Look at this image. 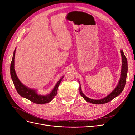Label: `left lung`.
I'll return each mask as SVG.
<instances>
[{
	"label": "left lung",
	"mask_w": 135,
	"mask_h": 135,
	"mask_svg": "<svg viewBox=\"0 0 135 135\" xmlns=\"http://www.w3.org/2000/svg\"><path fill=\"white\" fill-rule=\"evenodd\" d=\"M121 56L122 58V69H121V75L120 79L118 81V83L117 85V87L115 89L110 93V94L105 97L103 99L100 100H94L90 99V98L87 97L86 96L84 95V93L81 91L80 85L79 86V92L80 95L83 97V99L88 103H90L93 104H103L107 103L108 102L112 100L114 98L117 96H119L121 92L123 91V89L125 87L127 75V71H128V64L127 60L126 57V56L124 54L123 50H120Z\"/></svg>",
	"instance_id": "8db88e82"
}]
</instances>
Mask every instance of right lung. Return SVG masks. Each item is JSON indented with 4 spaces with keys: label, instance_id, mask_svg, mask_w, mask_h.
I'll use <instances>...</instances> for the list:
<instances>
[{
    "label": "right lung",
    "instance_id": "1",
    "mask_svg": "<svg viewBox=\"0 0 135 135\" xmlns=\"http://www.w3.org/2000/svg\"><path fill=\"white\" fill-rule=\"evenodd\" d=\"M16 50L13 52V57H12V60L11 63V68H10V72H11V78L13 81V83L14 84L15 87L16 89V91L18 92L19 95L27 99V100H30L32 102H33L34 103L37 104H46L48 103H50L51 101L54 97L57 95V89L59 85L61 83V81H62V79L64 78V76H63L61 78L57 81L54 87V89H52V91L48 95H40L38 94L36 92V89H31L26 87V85L23 84L16 75V73L15 71V53H16Z\"/></svg>",
    "mask_w": 135,
    "mask_h": 135
}]
</instances>
